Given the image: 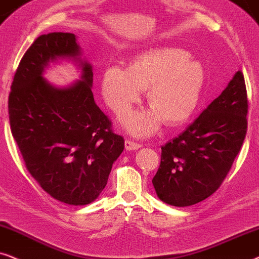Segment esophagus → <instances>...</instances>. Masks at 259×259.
<instances>
[{
	"label": "esophagus",
	"mask_w": 259,
	"mask_h": 259,
	"mask_svg": "<svg viewBox=\"0 0 259 259\" xmlns=\"http://www.w3.org/2000/svg\"><path fill=\"white\" fill-rule=\"evenodd\" d=\"M124 146H125V149L129 150V151L137 150V149H140L141 147H142L140 143H136V142H134V141H130V140H126L125 142H124Z\"/></svg>",
	"instance_id": "1"
}]
</instances>
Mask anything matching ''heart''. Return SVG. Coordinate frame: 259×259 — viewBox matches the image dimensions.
Instances as JSON below:
<instances>
[{
	"label": "heart",
	"mask_w": 259,
	"mask_h": 259,
	"mask_svg": "<svg viewBox=\"0 0 259 259\" xmlns=\"http://www.w3.org/2000/svg\"><path fill=\"white\" fill-rule=\"evenodd\" d=\"M206 81L202 64L177 47H156L133 58L125 70L109 67L102 75V96L116 115L129 111L147 90L149 109L127 113L120 123L127 133L147 137L160 127L187 122L198 108Z\"/></svg>",
	"instance_id": "heart-1"
}]
</instances>
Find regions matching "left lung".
Here are the masks:
<instances>
[{
	"label": "left lung",
	"mask_w": 259,
	"mask_h": 259,
	"mask_svg": "<svg viewBox=\"0 0 259 259\" xmlns=\"http://www.w3.org/2000/svg\"><path fill=\"white\" fill-rule=\"evenodd\" d=\"M246 115L245 81L238 71L219 97L161 148V164L153 179L158 199L185 207L212 195L243 146Z\"/></svg>",
	"instance_id": "1"
}]
</instances>
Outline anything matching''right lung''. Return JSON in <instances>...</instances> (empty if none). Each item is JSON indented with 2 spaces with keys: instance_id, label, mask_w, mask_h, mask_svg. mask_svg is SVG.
Returning a JSON list of instances; mask_svg holds the SVG:
<instances>
[{
  "instance_id": "add662e5",
  "label": "right lung",
  "mask_w": 259,
  "mask_h": 259,
  "mask_svg": "<svg viewBox=\"0 0 259 259\" xmlns=\"http://www.w3.org/2000/svg\"><path fill=\"white\" fill-rule=\"evenodd\" d=\"M64 60L75 63L81 77L55 87L43 74ZM92 85V66L77 36L50 33L27 50L9 95L10 127L27 169L45 192L68 205L95 201L124 149L123 137L96 104Z\"/></svg>"
}]
</instances>
